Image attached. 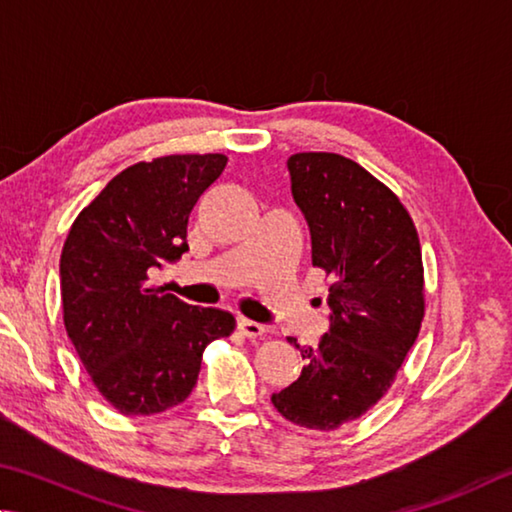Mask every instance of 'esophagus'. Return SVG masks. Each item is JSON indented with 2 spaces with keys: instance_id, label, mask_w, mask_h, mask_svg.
<instances>
[{
  "instance_id": "esophagus-1",
  "label": "esophagus",
  "mask_w": 512,
  "mask_h": 512,
  "mask_svg": "<svg viewBox=\"0 0 512 512\" xmlns=\"http://www.w3.org/2000/svg\"><path fill=\"white\" fill-rule=\"evenodd\" d=\"M238 330L247 339H258V337H263L267 333L265 326L256 324V321H249V319H238Z\"/></svg>"
}]
</instances>
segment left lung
<instances>
[{
	"label": "left lung",
	"instance_id": "left-lung-1",
	"mask_svg": "<svg viewBox=\"0 0 512 512\" xmlns=\"http://www.w3.org/2000/svg\"><path fill=\"white\" fill-rule=\"evenodd\" d=\"M288 168L312 265L333 279V315L319 348L301 351L299 380L272 402L294 425L333 432L378 405L414 346L425 317L423 254L405 204L357 161L297 152Z\"/></svg>",
	"mask_w": 512,
	"mask_h": 512
}]
</instances>
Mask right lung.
I'll return each instance as SVG.
<instances>
[{
	"label": "right lung",
	"mask_w": 512,
	"mask_h": 512,
	"mask_svg": "<svg viewBox=\"0 0 512 512\" xmlns=\"http://www.w3.org/2000/svg\"><path fill=\"white\" fill-rule=\"evenodd\" d=\"M224 166L220 152L139 161L71 224L60 256L62 321L94 387L123 416L184 402L204 348L236 328L229 312L150 285L157 267L188 249V215Z\"/></svg>",
	"instance_id": "add662e5"
}]
</instances>
